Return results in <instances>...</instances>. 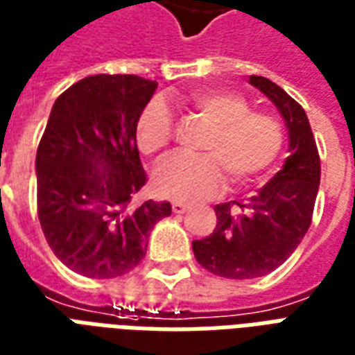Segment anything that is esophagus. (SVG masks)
I'll use <instances>...</instances> for the list:
<instances>
[{
	"instance_id": "esophagus-1",
	"label": "esophagus",
	"mask_w": 355,
	"mask_h": 355,
	"mask_svg": "<svg viewBox=\"0 0 355 355\" xmlns=\"http://www.w3.org/2000/svg\"><path fill=\"white\" fill-rule=\"evenodd\" d=\"M172 211H174L175 215H181V213L189 211V206L187 204H183V202H174V204H172Z\"/></svg>"
}]
</instances>
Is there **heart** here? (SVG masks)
Returning a JSON list of instances; mask_svg holds the SVG:
<instances>
[{
    "instance_id": "b5f03b06",
    "label": "heart",
    "mask_w": 355,
    "mask_h": 355,
    "mask_svg": "<svg viewBox=\"0 0 355 355\" xmlns=\"http://www.w3.org/2000/svg\"><path fill=\"white\" fill-rule=\"evenodd\" d=\"M211 125L204 155H174L153 170V191L180 202H196L223 191L226 174L234 183H249L268 170L282 146V129L266 112L249 110L241 95L198 89L181 98ZM174 135V121L162 101H151L137 121V144L146 155H157Z\"/></svg>"
}]
</instances>
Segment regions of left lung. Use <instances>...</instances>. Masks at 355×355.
Returning a JSON list of instances; mask_svg holds the SVG:
<instances>
[{
    "mask_svg": "<svg viewBox=\"0 0 355 355\" xmlns=\"http://www.w3.org/2000/svg\"><path fill=\"white\" fill-rule=\"evenodd\" d=\"M249 84L260 89L284 119L288 157L245 204H217L215 230L193 241L200 266L226 279H257L286 262L311 226L320 185L318 149L305 110L271 80L250 76Z\"/></svg>",
    "mask_w": 355,
    "mask_h": 355,
    "instance_id": "obj_1",
    "label": "left lung"
}]
</instances>
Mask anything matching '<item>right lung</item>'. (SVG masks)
<instances>
[{
  "instance_id": "right-lung-1",
  "label": "right lung",
  "mask_w": 355,
  "mask_h": 355,
  "mask_svg": "<svg viewBox=\"0 0 355 355\" xmlns=\"http://www.w3.org/2000/svg\"><path fill=\"white\" fill-rule=\"evenodd\" d=\"M157 82L95 74L55 98L37 149V211L50 249L74 273L112 279L142 262L168 202L132 204L146 174L137 121Z\"/></svg>"
}]
</instances>
